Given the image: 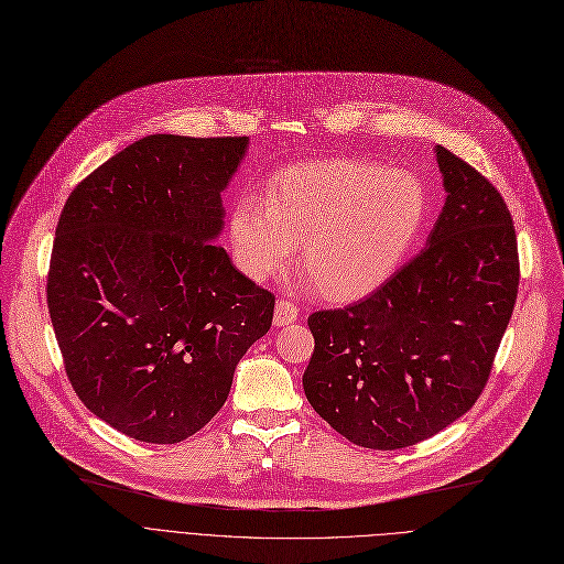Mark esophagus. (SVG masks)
<instances>
[{"label":"esophagus","instance_id":"34e87169","mask_svg":"<svg viewBox=\"0 0 564 564\" xmlns=\"http://www.w3.org/2000/svg\"><path fill=\"white\" fill-rule=\"evenodd\" d=\"M297 307L293 305L291 300H280L275 305V314H273V323L275 327H284V325H291L297 321Z\"/></svg>","mask_w":564,"mask_h":564}]
</instances>
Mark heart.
Here are the masks:
<instances>
[{"instance_id": "b5f03b06", "label": "heart", "mask_w": 564, "mask_h": 564, "mask_svg": "<svg viewBox=\"0 0 564 564\" xmlns=\"http://www.w3.org/2000/svg\"><path fill=\"white\" fill-rule=\"evenodd\" d=\"M426 212V187L411 171L316 160L280 171L269 198L241 194L230 239L239 269L252 280L280 273L302 243V269L316 291L350 300L402 267Z\"/></svg>"}]
</instances>
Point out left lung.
<instances>
[{
  "instance_id": "1",
  "label": "left lung",
  "mask_w": 564,
  "mask_h": 564,
  "mask_svg": "<svg viewBox=\"0 0 564 564\" xmlns=\"http://www.w3.org/2000/svg\"><path fill=\"white\" fill-rule=\"evenodd\" d=\"M433 151L447 196L424 248L355 305L310 316L305 395L368 449L415 445L471 409L517 300V237L501 194L445 147Z\"/></svg>"
}]
</instances>
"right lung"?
I'll return each mask as SVG.
<instances>
[{
    "label": "right lung",
    "mask_w": 564,
    "mask_h": 564,
    "mask_svg": "<svg viewBox=\"0 0 564 564\" xmlns=\"http://www.w3.org/2000/svg\"><path fill=\"white\" fill-rule=\"evenodd\" d=\"M248 138L149 135L93 171L58 219L47 302L67 377L99 420L173 445L226 404L275 297L216 246Z\"/></svg>",
    "instance_id": "right-lung-1"
}]
</instances>
